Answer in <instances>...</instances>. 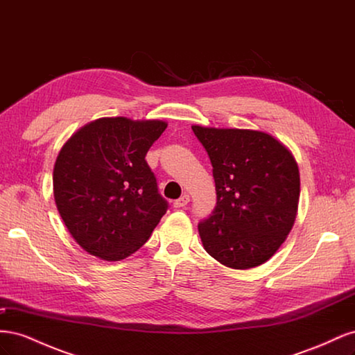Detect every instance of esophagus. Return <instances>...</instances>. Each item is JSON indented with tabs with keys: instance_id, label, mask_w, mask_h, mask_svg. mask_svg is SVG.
<instances>
[{
	"instance_id": "obj_1",
	"label": "esophagus",
	"mask_w": 355,
	"mask_h": 355,
	"mask_svg": "<svg viewBox=\"0 0 355 355\" xmlns=\"http://www.w3.org/2000/svg\"><path fill=\"white\" fill-rule=\"evenodd\" d=\"M188 202H189V196H188V194H184L180 198H178L176 201H173V207H176V209L185 207Z\"/></svg>"
}]
</instances>
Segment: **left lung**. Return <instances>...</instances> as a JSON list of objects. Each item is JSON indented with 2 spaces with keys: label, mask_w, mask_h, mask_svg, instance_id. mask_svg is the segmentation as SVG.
<instances>
[{
  "label": "left lung",
  "mask_w": 355,
  "mask_h": 355,
  "mask_svg": "<svg viewBox=\"0 0 355 355\" xmlns=\"http://www.w3.org/2000/svg\"><path fill=\"white\" fill-rule=\"evenodd\" d=\"M206 148L216 207L198 223L204 249L232 270L265 263L286 241L297 213L293 154L274 136L247 128L192 125Z\"/></svg>",
  "instance_id": "1"
}]
</instances>
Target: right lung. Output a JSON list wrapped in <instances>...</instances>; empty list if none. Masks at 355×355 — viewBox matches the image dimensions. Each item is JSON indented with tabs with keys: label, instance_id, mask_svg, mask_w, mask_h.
Listing matches in <instances>:
<instances>
[{
	"label": "right lung",
	"instance_id": "add662e5",
	"mask_svg": "<svg viewBox=\"0 0 355 355\" xmlns=\"http://www.w3.org/2000/svg\"><path fill=\"white\" fill-rule=\"evenodd\" d=\"M166 127L161 120L105 116L62 146L53 194L69 234L87 253L121 261L151 237L168 206L145 157Z\"/></svg>",
	"mask_w": 355,
	"mask_h": 355
}]
</instances>
